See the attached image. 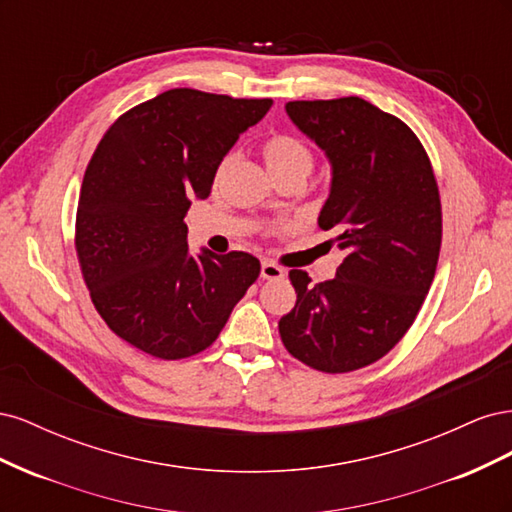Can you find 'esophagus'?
<instances>
[{"label":"esophagus","instance_id":"esophagus-1","mask_svg":"<svg viewBox=\"0 0 512 512\" xmlns=\"http://www.w3.org/2000/svg\"><path fill=\"white\" fill-rule=\"evenodd\" d=\"M260 277H262V280H280V277H284V269L277 267L275 262H271V260H262Z\"/></svg>","mask_w":512,"mask_h":512}]
</instances>
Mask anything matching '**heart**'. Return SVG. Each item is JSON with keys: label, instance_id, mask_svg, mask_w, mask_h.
<instances>
[{"label": "heart", "instance_id": "heart-1", "mask_svg": "<svg viewBox=\"0 0 512 512\" xmlns=\"http://www.w3.org/2000/svg\"><path fill=\"white\" fill-rule=\"evenodd\" d=\"M262 156H265V164L273 177L292 173V170H303V173L309 175V170L314 166L312 151L299 138L290 134H273L271 138H267L265 145H262ZM228 162L230 158L222 162L220 170H224Z\"/></svg>", "mask_w": 512, "mask_h": 512}]
</instances>
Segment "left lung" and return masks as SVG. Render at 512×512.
Returning a JSON list of instances; mask_svg holds the SVG:
<instances>
[{
    "instance_id": "obj_1",
    "label": "left lung",
    "mask_w": 512,
    "mask_h": 512,
    "mask_svg": "<svg viewBox=\"0 0 512 512\" xmlns=\"http://www.w3.org/2000/svg\"><path fill=\"white\" fill-rule=\"evenodd\" d=\"M286 113L331 164L318 226L335 230L346 256L316 286L290 271L297 303L280 335L294 359L346 374L382 359L427 297L442 243L438 183L416 134L363 98L288 102Z\"/></svg>"
}]
</instances>
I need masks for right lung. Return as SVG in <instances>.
<instances>
[{"label":"right lung","instance_id":"right-lung-1","mask_svg":"<svg viewBox=\"0 0 512 512\" xmlns=\"http://www.w3.org/2000/svg\"><path fill=\"white\" fill-rule=\"evenodd\" d=\"M271 104L168 89L104 134L81 185L76 254L91 301L123 342L164 361L203 352L256 282L252 254H190L183 218Z\"/></svg>","mask_w":512,"mask_h":512}]
</instances>
